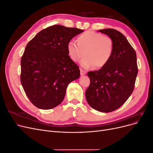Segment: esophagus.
Masks as SVG:
<instances>
[{"label": "esophagus", "instance_id": "esophagus-1", "mask_svg": "<svg viewBox=\"0 0 153 153\" xmlns=\"http://www.w3.org/2000/svg\"><path fill=\"white\" fill-rule=\"evenodd\" d=\"M80 74H81V75H85L86 74V71H84V70H83V69H80Z\"/></svg>", "mask_w": 153, "mask_h": 153}]
</instances>
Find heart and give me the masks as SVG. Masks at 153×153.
I'll use <instances>...</instances> for the list:
<instances>
[{
	"label": "heart",
	"instance_id": "b5f03b06",
	"mask_svg": "<svg viewBox=\"0 0 153 153\" xmlns=\"http://www.w3.org/2000/svg\"><path fill=\"white\" fill-rule=\"evenodd\" d=\"M113 50L112 39L94 31L85 32L78 37L77 43L70 40L67 44L68 55L73 62H79L85 55L80 63L84 69L105 66L112 57Z\"/></svg>",
	"mask_w": 153,
	"mask_h": 153
}]
</instances>
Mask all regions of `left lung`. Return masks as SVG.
Wrapping results in <instances>:
<instances>
[{"label":"left lung","instance_id":"left-lung-1","mask_svg":"<svg viewBox=\"0 0 153 153\" xmlns=\"http://www.w3.org/2000/svg\"><path fill=\"white\" fill-rule=\"evenodd\" d=\"M98 32L112 39L114 50L105 66L88 72L91 83L85 98L92 108L107 113L121 107L133 92L138 73L137 55L118 30L105 29Z\"/></svg>","mask_w":153,"mask_h":153}]
</instances>
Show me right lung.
<instances>
[{
	"instance_id": "add662e5",
	"label": "right lung",
	"mask_w": 153,
	"mask_h": 153,
	"mask_svg": "<svg viewBox=\"0 0 153 153\" xmlns=\"http://www.w3.org/2000/svg\"><path fill=\"white\" fill-rule=\"evenodd\" d=\"M83 32L55 25L40 31L27 45L21 59V83L36 107L48 110L61 104L68 84L80 77L67 44Z\"/></svg>"
}]
</instances>
